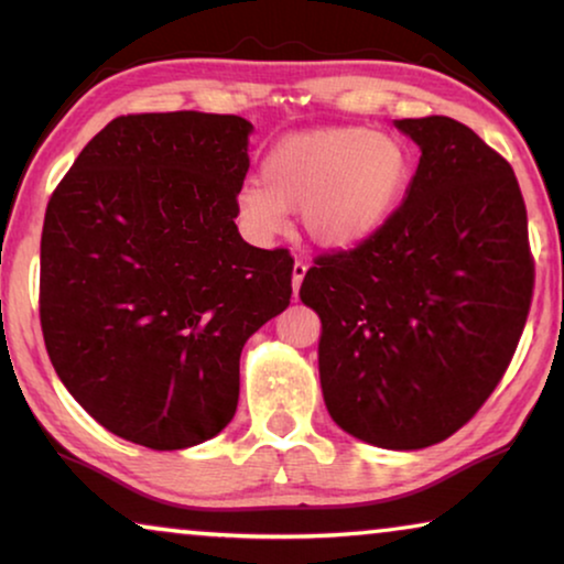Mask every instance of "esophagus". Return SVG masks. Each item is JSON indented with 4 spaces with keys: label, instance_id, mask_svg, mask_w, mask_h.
<instances>
[{
    "label": "esophagus",
    "instance_id": "obj_1",
    "mask_svg": "<svg viewBox=\"0 0 564 564\" xmlns=\"http://www.w3.org/2000/svg\"><path fill=\"white\" fill-rule=\"evenodd\" d=\"M305 274H307V264H305V261L297 259L295 267H292V290H295V295L300 292V284H303Z\"/></svg>",
    "mask_w": 564,
    "mask_h": 564
}]
</instances>
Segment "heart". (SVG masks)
Here are the masks:
<instances>
[{
	"instance_id": "1",
	"label": "heart",
	"mask_w": 564,
	"mask_h": 564,
	"mask_svg": "<svg viewBox=\"0 0 564 564\" xmlns=\"http://www.w3.org/2000/svg\"><path fill=\"white\" fill-rule=\"evenodd\" d=\"M413 174L400 138L365 126L321 128L276 143L261 182L238 192V218L253 236L282 234L284 210H303L313 241L349 249L372 238L398 210Z\"/></svg>"
}]
</instances>
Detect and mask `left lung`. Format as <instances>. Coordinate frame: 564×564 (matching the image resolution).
<instances>
[{"mask_svg":"<svg viewBox=\"0 0 564 564\" xmlns=\"http://www.w3.org/2000/svg\"><path fill=\"white\" fill-rule=\"evenodd\" d=\"M403 203L372 238L323 253L300 297L321 315V388L346 434L423 449L459 431L511 365L534 295L527 205L475 130L429 115Z\"/></svg>","mask_w":564,"mask_h":564,"instance_id":"8db88e82","label":"left lung"}]
</instances>
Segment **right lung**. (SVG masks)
Listing matches in <instances>:
<instances>
[{"mask_svg":"<svg viewBox=\"0 0 564 564\" xmlns=\"http://www.w3.org/2000/svg\"><path fill=\"white\" fill-rule=\"evenodd\" d=\"M251 122L197 110L120 115L45 207L41 328L91 419L156 452L220 434L238 359L290 305L288 249L238 234Z\"/></svg>","mask_w":564,"mask_h":564,"instance_id":"1","label":"right lung"}]
</instances>
